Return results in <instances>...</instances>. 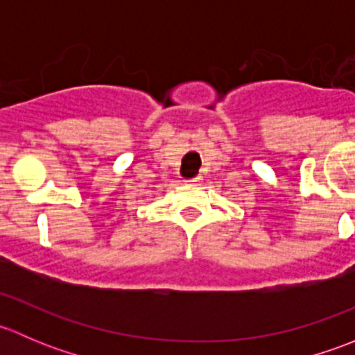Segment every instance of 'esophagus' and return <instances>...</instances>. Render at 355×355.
I'll use <instances>...</instances> for the list:
<instances>
[{
  "mask_svg": "<svg viewBox=\"0 0 355 355\" xmlns=\"http://www.w3.org/2000/svg\"><path fill=\"white\" fill-rule=\"evenodd\" d=\"M187 185H198L200 182V177H192V178H187V180H184Z\"/></svg>",
  "mask_w": 355,
  "mask_h": 355,
  "instance_id": "34e87169",
  "label": "esophagus"
}]
</instances>
